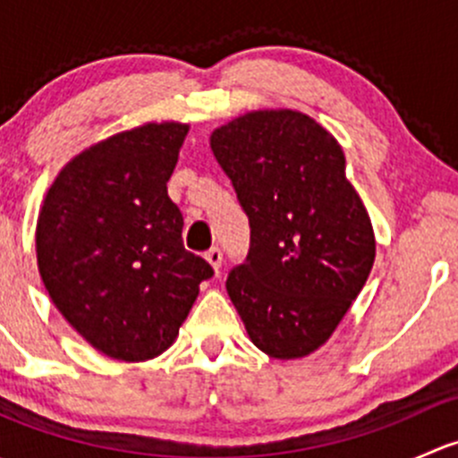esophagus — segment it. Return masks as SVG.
I'll list each match as a JSON object with an SVG mask.
<instances>
[{
  "mask_svg": "<svg viewBox=\"0 0 458 458\" xmlns=\"http://www.w3.org/2000/svg\"><path fill=\"white\" fill-rule=\"evenodd\" d=\"M206 259H208V263H210L212 267H215L216 272H219V267H221V263H224V252H221V248H216V246H212L210 250L206 252Z\"/></svg>",
  "mask_w": 458,
  "mask_h": 458,
  "instance_id": "1",
  "label": "esophagus"
}]
</instances>
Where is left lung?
Instances as JSON below:
<instances>
[{"instance_id": "8db88e82", "label": "left lung", "mask_w": 458, "mask_h": 458, "mask_svg": "<svg viewBox=\"0 0 458 458\" xmlns=\"http://www.w3.org/2000/svg\"><path fill=\"white\" fill-rule=\"evenodd\" d=\"M210 146L250 225L225 290L259 350L306 357L361 293L377 250L344 150L294 110L243 114L216 128Z\"/></svg>"}]
</instances>
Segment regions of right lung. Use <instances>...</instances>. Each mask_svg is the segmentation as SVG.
I'll return each instance as SVG.
<instances>
[{"label":"right lung","mask_w":458,"mask_h":458,"mask_svg":"<svg viewBox=\"0 0 458 458\" xmlns=\"http://www.w3.org/2000/svg\"><path fill=\"white\" fill-rule=\"evenodd\" d=\"M183 123H146L77 155L37 221V263L64 318L97 350L146 361L170 348L210 263L183 248L168 183Z\"/></svg>","instance_id":"1"}]
</instances>
